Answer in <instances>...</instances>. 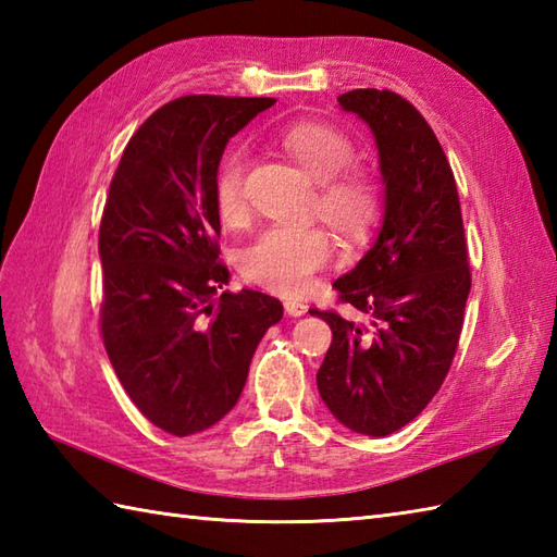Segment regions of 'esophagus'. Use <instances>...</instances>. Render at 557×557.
Instances as JSON below:
<instances>
[{
    "instance_id": "esophagus-1",
    "label": "esophagus",
    "mask_w": 557,
    "mask_h": 557,
    "mask_svg": "<svg viewBox=\"0 0 557 557\" xmlns=\"http://www.w3.org/2000/svg\"><path fill=\"white\" fill-rule=\"evenodd\" d=\"M306 309H309V306H306V304L299 301V299H287V301H285V313L292 315V318L304 315Z\"/></svg>"
}]
</instances>
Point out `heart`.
<instances>
[{
	"label": "heart",
	"instance_id": "heart-1",
	"mask_svg": "<svg viewBox=\"0 0 557 557\" xmlns=\"http://www.w3.org/2000/svg\"><path fill=\"white\" fill-rule=\"evenodd\" d=\"M280 146L318 182V212L345 239H361L383 215V186L377 176L351 164L354 144L325 122H294L280 132ZM244 164L227 156L212 182L218 218L234 227L246 218L242 191ZM333 258L327 234L318 227L268 230L242 253V275L272 294H299Z\"/></svg>",
	"mask_w": 557,
	"mask_h": 557
}]
</instances>
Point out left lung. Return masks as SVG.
Returning a JSON list of instances; mask_svg holds the SVG:
<instances>
[{
  "instance_id": "obj_1",
  "label": "left lung",
  "mask_w": 557,
  "mask_h": 557,
  "mask_svg": "<svg viewBox=\"0 0 557 557\" xmlns=\"http://www.w3.org/2000/svg\"><path fill=\"white\" fill-rule=\"evenodd\" d=\"M337 102L375 136L385 212L373 246L333 285L366 323L311 309L333 330L315 381L339 423L381 437L417 419L441 389L471 272L455 174L421 112L375 88L349 90Z\"/></svg>"
}]
</instances>
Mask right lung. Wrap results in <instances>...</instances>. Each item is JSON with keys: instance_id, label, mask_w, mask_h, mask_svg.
<instances>
[{"instance_id": "right-lung-1", "label": "right lung", "mask_w": 557, "mask_h": 557, "mask_svg": "<svg viewBox=\"0 0 557 557\" xmlns=\"http://www.w3.org/2000/svg\"><path fill=\"white\" fill-rule=\"evenodd\" d=\"M275 98L184 96L128 140L100 222V330L112 369L144 417L194 435L227 417L282 304L222 292L212 182L227 140Z\"/></svg>"}]
</instances>
